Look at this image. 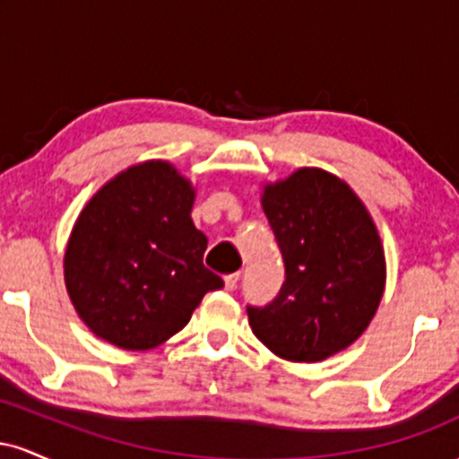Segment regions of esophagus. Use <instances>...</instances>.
I'll list each match as a JSON object with an SVG mask.
<instances>
[{"instance_id":"34e87169","label":"esophagus","mask_w":459,"mask_h":459,"mask_svg":"<svg viewBox=\"0 0 459 459\" xmlns=\"http://www.w3.org/2000/svg\"><path fill=\"white\" fill-rule=\"evenodd\" d=\"M241 273L235 272V273H229V276H224V287L226 291H233V289H237V282H239Z\"/></svg>"}]
</instances>
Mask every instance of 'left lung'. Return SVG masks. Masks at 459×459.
<instances>
[{
  "label": "left lung",
  "instance_id": "left-lung-1",
  "mask_svg": "<svg viewBox=\"0 0 459 459\" xmlns=\"http://www.w3.org/2000/svg\"><path fill=\"white\" fill-rule=\"evenodd\" d=\"M261 203L284 282L265 307L247 304L252 332L284 360H325L354 343L380 307V235L360 198L319 168H299L267 186Z\"/></svg>",
  "mask_w": 459,
  "mask_h": 459
}]
</instances>
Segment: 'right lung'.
I'll return each instance as SVG.
<instances>
[{
  "mask_svg": "<svg viewBox=\"0 0 459 459\" xmlns=\"http://www.w3.org/2000/svg\"><path fill=\"white\" fill-rule=\"evenodd\" d=\"M194 189L170 163L144 161L99 189L65 255L73 307L94 334L123 350H151L187 325L204 293L224 281L203 265L192 222Z\"/></svg>",
  "mask_w": 459,
  "mask_h": 459,
  "instance_id": "obj_1",
  "label": "right lung"
}]
</instances>
